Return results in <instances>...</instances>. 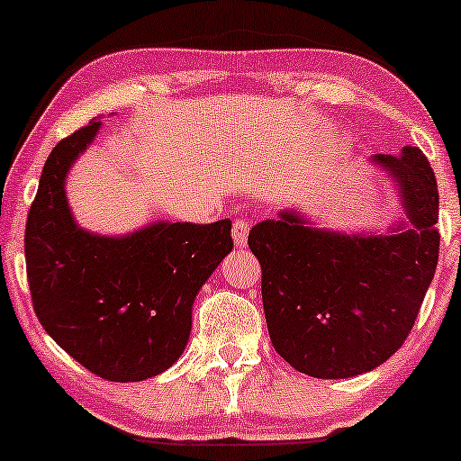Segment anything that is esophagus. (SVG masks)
I'll return each instance as SVG.
<instances>
[{
	"label": "esophagus",
	"instance_id": "obj_1",
	"mask_svg": "<svg viewBox=\"0 0 461 461\" xmlns=\"http://www.w3.org/2000/svg\"><path fill=\"white\" fill-rule=\"evenodd\" d=\"M248 235H249V224L245 220H237L232 224V241H235L237 248H243L248 245Z\"/></svg>",
	"mask_w": 461,
	"mask_h": 461
}]
</instances>
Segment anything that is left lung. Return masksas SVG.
Segmentation results:
<instances>
[{
  "mask_svg": "<svg viewBox=\"0 0 461 461\" xmlns=\"http://www.w3.org/2000/svg\"><path fill=\"white\" fill-rule=\"evenodd\" d=\"M399 182L407 229L339 235L294 212L264 220L248 243L262 267L270 342L300 374L339 380L375 369L405 342L438 262V191L418 147L375 155Z\"/></svg>",
  "mask_w": 461,
  "mask_h": 461,
  "instance_id": "obj_1",
  "label": "left lung"
}]
</instances>
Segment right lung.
Instances as JSON below:
<instances>
[{"label": "right lung", "instance_id": "1", "mask_svg": "<svg viewBox=\"0 0 461 461\" xmlns=\"http://www.w3.org/2000/svg\"><path fill=\"white\" fill-rule=\"evenodd\" d=\"M94 119L56 144L24 230L33 311L50 338L94 375L149 380L178 361L194 295L232 249L230 220L159 222L113 239L73 222L65 178L94 140Z\"/></svg>", "mask_w": 461, "mask_h": 461}]
</instances>
